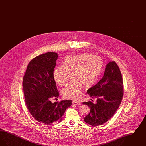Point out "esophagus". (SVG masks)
<instances>
[{
  "label": "esophagus",
  "mask_w": 146,
  "mask_h": 146,
  "mask_svg": "<svg viewBox=\"0 0 146 146\" xmlns=\"http://www.w3.org/2000/svg\"><path fill=\"white\" fill-rule=\"evenodd\" d=\"M72 104H74V105H76V106H79V105H80V103H79V102H77V101H73V102H72Z\"/></svg>",
  "instance_id": "1"
}]
</instances>
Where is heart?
<instances>
[{
  "instance_id": "1",
  "label": "heart",
  "mask_w": 146,
  "mask_h": 146,
  "mask_svg": "<svg viewBox=\"0 0 146 146\" xmlns=\"http://www.w3.org/2000/svg\"><path fill=\"white\" fill-rule=\"evenodd\" d=\"M102 68V61L97 56L90 54L68 56L64 58L62 66L56 67L53 76L56 83L62 86L68 82L72 74L73 79L63 88L62 94L64 98L76 100L84 85L88 86L94 83Z\"/></svg>"
}]
</instances>
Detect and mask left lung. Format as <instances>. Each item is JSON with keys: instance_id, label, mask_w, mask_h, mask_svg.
Returning <instances> with one entry per match:
<instances>
[{"instance_id": "obj_1", "label": "left lung", "mask_w": 146, "mask_h": 146, "mask_svg": "<svg viewBox=\"0 0 146 146\" xmlns=\"http://www.w3.org/2000/svg\"><path fill=\"white\" fill-rule=\"evenodd\" d=\"M123 82L117 64L110 61L106 65L104 75L96 85L87 91L88 94L97 102H83L90 108L89 114L85 117V123L93 126L102 125L113 116L123 97Z\"/></svg>"}]
</instances>
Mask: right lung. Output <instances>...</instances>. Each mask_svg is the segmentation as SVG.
<instances>
[{"label":"right lung","mask_w":146,"mask_h":146,"mask_svg":"<svg viewBox=\"0 0 146 146\" xmlns=\"http://www.w3.org/2000/svg\"><path fill=\"white\" fill-rule=\"evenodd\" d=\"M58 54L49 52L38 56L29 63L23 76L22 87L28 111L39 123L51 125L60 122L72 100L52 103V98L58 97V91L53 73Z\"/></svg>","instance_id":"1"}]
</instances>
